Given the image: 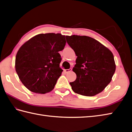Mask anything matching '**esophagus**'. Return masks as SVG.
Wrapping results in <instances>:
<instances>
[{
    "mask_svg": "<svg viewBox=\"0 0 132 132\" xmlns=\"http://www.w3.org/2000/svg\"><path fill=\"white\" fill-rule=\"evenodd\" d=\"M72 70V69H65V70H64V72H69V71H71Z\"/></svg>",
    "mask_w": 132,
    "mask_h": 132,
    "instance_id": "esophagus-1",
    "label": "esophagus"
}]
</instances>
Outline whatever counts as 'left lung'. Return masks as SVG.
<instances>
[{
    "label": "left lung",
    "mask_w": 132,
    "mask_h": 132,
    "mask_svg": "<svg viewBox=\"0 0 132 132\" xmlns=\"http://www.w3.org/2000/svg\"><path fill=\"white\" fill-rule=\"evenodd\" d=\"M67 43L77 56L72 69L77 79L70 84L75 93L93 96L105 89L116 70L112 53L95 39L86 36H66Z\"/></svg>",
    "instance_id": "1"
}]
</instances>
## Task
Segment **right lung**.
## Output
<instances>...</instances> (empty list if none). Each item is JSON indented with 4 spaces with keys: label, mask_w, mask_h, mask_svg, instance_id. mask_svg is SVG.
<instances>
[{
    "label": "right lung",
    "mask_w": 132,
    "mask_h": 132,
    "mask_svg": "<svg viewBox=\"0 0 132 132\" xmlns=\"http://www.w3.org/2000/svg\"><path fill=\"white\" fill-rule=\"evenodd\" d=\"M66 43L60 33L39 34L26 42L19 49L15 70L20 80L29 91L44 94L52 91L63 70L59 52Z\"/></svg>",
    "instance_id": "add662e5"
}]
</instances>
